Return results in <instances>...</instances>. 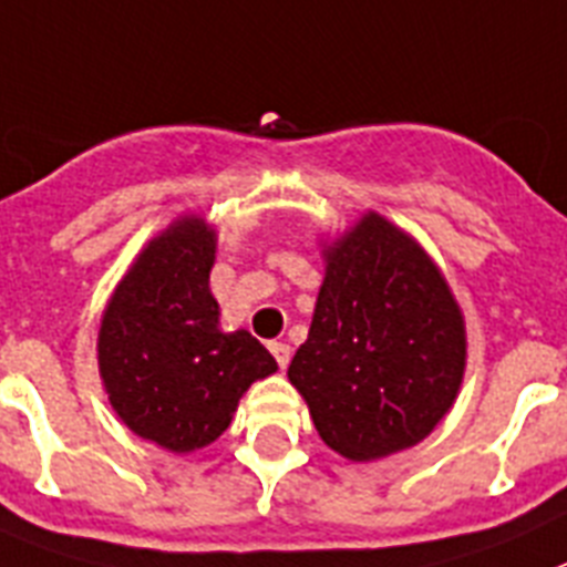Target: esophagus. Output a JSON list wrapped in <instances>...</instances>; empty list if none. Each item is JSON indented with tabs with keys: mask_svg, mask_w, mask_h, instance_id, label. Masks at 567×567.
Listing matches in <instances>:
<instances>
[{
	"mask_svg": "<svg viewBox=\"0 0 567 567\" xmlns=\"http://www.w3.org/2000/svg\"><path fill=\"white\" fill-rule=\"evenodd\" d=\"M270 353H274V359H277L279 362V368H288V362H290V344H285V342H270Z\"/></svg>",
	"mask_w": 567,
	"mask_h": 567,
	"instance_id": "obj_1",
	"label": "esophagus"
}]
</instances>
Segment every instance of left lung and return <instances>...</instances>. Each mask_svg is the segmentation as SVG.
Wrapping results in <instances>:
<instances>
[{
    "mask_svg": "<svg viewBox=\"0 0 567 567\" xmlns=\"http://www.w3.org/2000/svg\"><path fill=\"white\" fill-rule=\"evenodd\" d=\"M324 279L290 385L319 436L351 462L416 445L465 377V319L420 243L368 210L324 245Z\"/></svg>",
    "mask_w": 567,
    "mask_h": 567,
    "instance_id": "1",
    "label": "left lung"
}]
</instances>
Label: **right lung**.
<instances>
[{
    "instance_id": "right-lung-1",
    "label": "right lung",
    "mask_w": 567,
    "mask_h": 567,
    "mask_svg": "<svg viewBox=\"0 0 567 567\" xmlns=\"http://www.w3.org/2000/svg\"><path fill=\"white\" fill-rule=\"evenodd\" d=\"M216 230L179 216L142 248L100 324V377L136 436L190 454L223 436L243 393L277 371L259 339L219 328Z\"/></svg>"
}]
</instances>
